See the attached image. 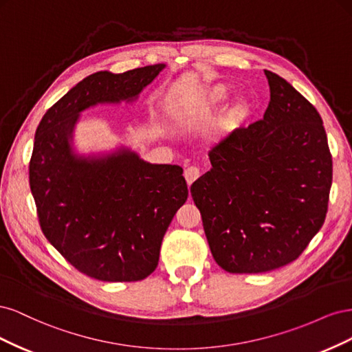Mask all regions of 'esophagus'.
Returning a JSON list of instances; mask_svg holds the SVG:
<instances>
[{
	"label": "esophagus",
	"mask_w": 352,
	"mask_h": 352,
	"mask_svg": "<svg viewBox=\"0 0 352 352\" xmlns=\"http://www.w3.org/2000/svg\"><path fill=\"white\" fill-rule=\"evenodd\" d=\"M184 175H185V179H186L188 185H192L195 180L201 176V170L198 167H195V166H189V167L185 168V173Z\"/></svg>",
	"instance_id": "obj_1"
}]
</instances>
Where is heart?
<instances>
[{"label": "heart", "instance_id": "heart-1", "mask_svg": "<svg viewBox=\"0 0 352 352\" xmlns=\"http://www.w3.org/2000/svg\"><path fill=\"white\" fill-rule=\"evenodd\" d=\"M226 95H228V88L225 87V85H221V83L212 85V87H210L208 89H206L201 94V97L198 98V104H197L194 111L210 110L211 107H214L216 104H220L223 100H225ZM245 113H247V107H245V104L242 101H236L229 110L228 120L230 123H236L241 119H243Z\"/></svg>", "mask_w": 352, "mask_h": 352}]
</instances>
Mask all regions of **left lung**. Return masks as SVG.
<instances>
[{"mask_svg": "<svg viewBox=\"0 0 352 352\" xmlns=\"http://www.w3.org/2000/svg\"><path fill=\"white\" fill-rule=\"evenodd\" d=\"M261 120L211 148V168L190 186L216 263L264 273L296 260L323 226L332 155L323 120L291 83L264 70Z\"/></svg>", "mask_w": 352, "mask_h": 352, "instance_id": "8db88e82", "label": "left lung"}]
</instances>
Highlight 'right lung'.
Instances as JSON below:
<instances>
[{
  "label": "right lung",
  "mask_w": 352,
  "mask_h": 352,
  "mask_svg": "<svg viewBox=\"0 0 352 352\" xmlns=\"http://www.w3.org/2000/svg\"><path fill=\"white\" fill-rule=\"evenodd\" d=\"M164 65L97 72L42 117L29 184L45 238L74 269L102 282H136L158 264L164 233L188 198L184 168L151 164L120 150L82 157L72 150L80 111L132 101Z\"/></svg>",
  "instance_id": "obj_1"
}]
</instances>
